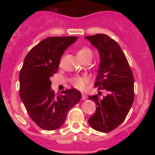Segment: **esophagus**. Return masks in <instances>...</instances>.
<instances>
[{
  "instance_id": "1",
  "label": "esophagus",
  "mask_w": 155,
  "mask_h": 155,
  "mask_svg": "<svg viewBox=\"0 0 155 155\" xmlns=\"http://www.w3.org/2000/svg\"><path fill=\"white\" fill-rule=\"evenodd\" d=\"M86 98H87V95H85V94H84V93L81 94V100L84 101Z\"/></svg>"
}]
</instances>
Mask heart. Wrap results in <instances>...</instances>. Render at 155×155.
I'll return each instance as SVG.
<instances>
[{"mask_svg":"<svg viewBox=\"0 0 155 155\" xmlns=\"http://www.w3.org/2000/svg\"><path fill=\"white\" fill-rule=\"evenodd\" d=\"M76 54H77L78 58H79V60H81L85 58H92V52L90 48L84 47H81V49H79V50L77 51ZM87 81V79L86 78L79 76H74V77L71 79V82L72 83V84L74 85L76 88L79 89V90L84 87Z\"/></svg>","mask_w":155,"mask_h":155,"instance_id":"obj_1","label":"heart"}]
</instances>
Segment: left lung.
<instances>
[{
  "label": "left lung",
  "instance_id": "1",
  "mask_svg": "<svg viewBox=\"0 0 155 155\" xmlns=\"http://www.w3.org/2000/svg\"><path fill=\"white\" fill-rule=\"evenodd\" d=\"M98 50L100 64L94 86L104 90L107 95L90 96L95 103V113L89 124L99 132L108 133L124 120L134 101V79L125 55L120 46L105 34L86 36ZM101 94V92H98Z\"/></svg>",
  "mask_w": 155,
  "mask_h": 155
}]
</instances>
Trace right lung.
I'll return each instance as SVG.
<instances>
[{"label":"right lung","instance_id":"add662e5","mask_svg":"<svg viewBox=\"0 0 155 155\" xmlns=\"http://www.w3.org/2000/svg\"><path fill=\"white\" fill-rule=\"evenodd\" d=\"M76 36L49 37L32 48L19 73V96L32 120L39 127L54 130L63 125L68 111L79 103L81 94L75 88L55 95L50 77L56 74L61 57Z\"/></svg>","mask_w":155,"mask_h":155}]
</instances>
